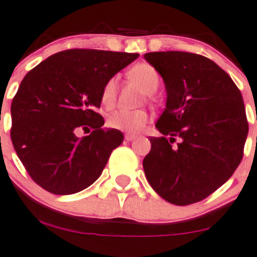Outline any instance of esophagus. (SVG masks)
<instances>
[{"instance_id":"esophagus-1","label":"esophagus","mask_w":257,"mask_h":257,"mask_svg":"<svg viewBox=\"0 0 257 257\" xmlns=\"http://www.w3.org/2000/svg\"><path fill=\"white\" fill-rule=\"evenodd\" d=\"M136 136H132V135H125V140L127 141V142H131V141H134Z\"/></svg>"}]
</instances>
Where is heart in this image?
I'll return each mask as SVG.
<instances>
[{"label": "heart", "mask_w": 257, "mask_h": 257, "mask_svg": "<svg viewBox=\"0 0 257 257\" xmlns=\"http://www.w3.org/2000/svg\"><path fill=\"white\" fill-rule=\"evenodd\" d=\"M130 79L134 80L141 86L144 93L153 94L158 90L160 85V74L157 69L149 63L142 62L134 65L128 71ZM117 90V77L113 76L106 80L102 88L100 99L105 106H110L114 104L116 99ZM149 115L146 110H120L114 111L109 115L108 126L111 128L119 130V131L127 132V134H137L142 130L146 123L148 122Z\"/></svg>", "instance_id": "obj_1"}]
</instances>
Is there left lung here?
Segmentation results:
<instances>
[{"label": "left lung", "instance_id": "8db88e82", "mask_svg": "<svg viewBox=\"0 0 257 257\" xmlns=\"http://www.w3.org/2000/svg\"><path fill=\"white\" fill-rule=\"evenodd\" d=\"M166 108L155 123L143 169L152 188L175 205L198 203L229 180L243 159L247 126L240 91L216 63L188 52H151ZM180 138L172 147L175 137Z\"/></svg>", "mask_w": 257, "mask_h": 257}]
</instances>
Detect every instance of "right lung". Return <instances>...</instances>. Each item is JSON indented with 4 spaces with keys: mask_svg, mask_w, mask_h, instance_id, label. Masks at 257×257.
I'll return each instance as SVG.
<instances>
[{
    "mask_svg": "<svg viewBox=\"0 0 257 257\" xmlns=\"http://www.w3.org/2000/svg\"><path fill=\"white\" fill-rule=\"evenodd\" d=\"M138 53L66 50L48 57L25 75L13 98L11 138L35 182L53 194H74L99 177L111 152L123 141L104 130L102 88ZM94 131L80 139L76 132Z\"/></svg>",
    "mask_w": 257,
    "mask_h": 257,
    "instance_id": "right-lung-1",
    "label": "right lung"
}]
</instances>
